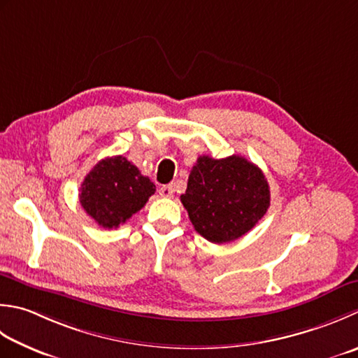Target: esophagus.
I'll list each match as a JSON object with an SVG mask.
<instances>
[{
  "label": "esophagus",
  "instance_id": "obj_1",
  "mask_svg": "<svg viewBox=\"0 0 358 358\" xmlns=\"http://www.w3.org/2000/svg\"><path fill=\"white\" fill-rule=\"evenodd\" d=\"M159 195L161 197H166V199H171L173 195V186L172 185H166V186H161L159 187Z\"/></svg>",
  "mask_w": 358,
  "mask_h": 358
}]
</instances>
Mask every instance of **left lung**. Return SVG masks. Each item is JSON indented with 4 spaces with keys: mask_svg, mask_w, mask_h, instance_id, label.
Listing matches in <instances>:
<instances>
[{
    "mask_svg": "<svg viewBox=\"0 0 358 358\" xmlns=\"http://www.w3.org/2000/svg\"><path fill=\"white\" fill-rule=\"evenodd\" d=\"M195 231L213 243H227L247 234L270 206L264 172L247 158L199 157L181 195Z\"/></svg>",
    "mask_w": 358,
    "mask_h": 358,
    "instance_id": "obj_1",
    "label": "left lung"
}]
</instances>
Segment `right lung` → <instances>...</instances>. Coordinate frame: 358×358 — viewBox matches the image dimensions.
<instances>
[{
	"mask_svg": "<svg viewBox=\"0 0 358 358\" xmlns=\"http://www.w3.org/2000/svg\"><path fill=\"white\" fill-rule=\"evenodd\" d=\"M155 194V185L122 155L99 161L83 180L82 208L105 229L117 228Z\"/></svg>",
	"mask_w": 358,
	"mask_h": 358,
	"instance_id": "1",
	"label": "right lung"
}]
</instances>
